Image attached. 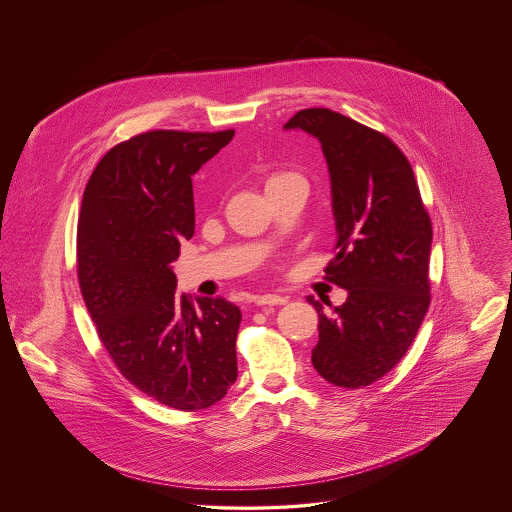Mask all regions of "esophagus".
Wrapping results in <instances>:
<instances>
[{
    "instance_id": "1",
    "label": "esophagus",
    "mask_w": 512,
    "mask_h": 512,
    "mask_svg": "<svg viewBox=\"0 0 512 512\" xmlns=\"http://www.w3.org/2000/svg\"><path fill=\"white\" fill-rule=\"evenodd\" d=\"M254 301H256V305H258V307H264V305H284L288 299H286L284 295L266 293V295H258Z\"/></svg>"
}]
</instances>
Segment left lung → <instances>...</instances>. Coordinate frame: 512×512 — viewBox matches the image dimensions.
Wrapping results in <instances>:
<instances>
[{
  "instance_id": "1",
  "label": "left lung",
  "mask_w": 512,
  "mask_h": 512,
  "mask_svg": "<svg viewBox=\"0 0 512 512\" xmlns=\"http://www.w3.org/2000/svg\"><path fill=\"white\" fill-rule=\"evenodd\" d=\"M321 142L337 230L325 280L347 301L319 313L315 370L361 388L402 361L430 307L432 220L408 157L388 136L329 108L299 110L284 126Z\"/></svg>"
}]
</instances>
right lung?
<instances>
[{
  "instance_id": "right-lung-1",
  "label": "right lung",
  "mask_w": 512,
  "mask_h": 512,
  "mask_svg": "<svg viewBox=\"0 0 512 512\" xmlns=\"http://www.w3.org/2000/svg\"><path fill=\"white\" fill-rule=\"evenodd\" d=\"M234 136L153 130L94 167L76 230V272L98 337L122 376L149 398L195 412L234 384L240 309L175 292L171 262L195 232L193 181Z\"/></svg>"
}]
</instances>
